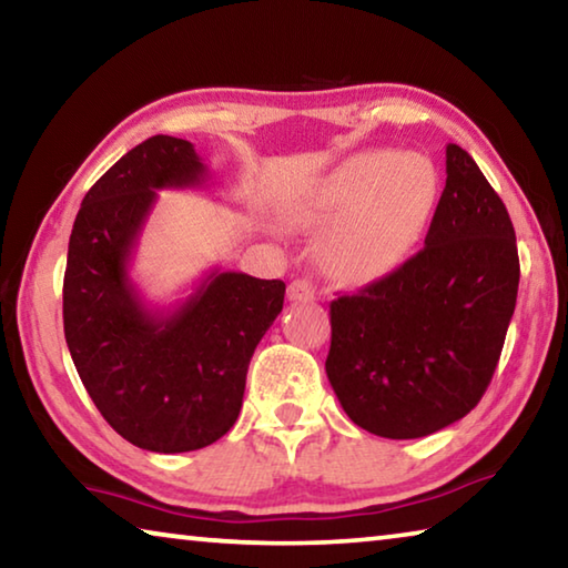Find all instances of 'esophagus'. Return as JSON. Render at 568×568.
<instances>
[{
	"label": "esophagus",
	"instance_id": "esophagus-1",
	"mask_svg": "<svg viewBox=\"0 0 568 568\" xmlns=\"http://www.w3.org/2000/svg\"><path fill=\"white\" fill-rule=\"evenodd\" d=\"M287 297H291L293 303H307L315 297V287L307 281H293L287 285Z\"/></svg>",
	"mask_w": 568,
	"mask_h": 568
}]
</instances>
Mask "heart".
<instances>
[{
	"label": "heart",
	"instance_id": "heart-1",
	"mask_svg": "<svg viewBox=\"0 0 568 568\" xmlns=\"http://www.w3.org/2000/svg\"><path fill=\"white\" fill-rule=\"evenodd\" d=\"M438 197V172L418 152L365 150L283 197L295 227L331 225L323 263L335 281L365 285L403 263L426 230Z\"/></svg>",
	"mask_w": 568,
	"mask_h": 568
}]
</instances>
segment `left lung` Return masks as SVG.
<instances>
[{
	"label": "left lung",
	"mask_w": 568,
	"mask_h": 568,
	"mask_svg": "<svg viewBox=\"0 0 568 568\" xmlns=\"http://www.w3.org/2000/svg\"><path fill=\"white\" fill-rule=\"evenodd\" d=\"M518 275L506 205L474 158L448 145L423 250L331 303L325 373L355 426L420 438L476 408L501 358Z\"/></svg>",
	"instance_id": "obj_1"
}]
</instances>
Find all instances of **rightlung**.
Segmentation results:
<instances>
[{
  "mask_svg": "<svg viewBox=\"0 0 568 568\" xmlns=\"http://www.w3.org/2000/svg\"><path fill=\"white\" fill-rule=\"evenodd\" d=\"M205 182L192 142L155 134L90 187L67 250L62 315L74 368L104 420L155 454L205 448L233 428L250 358L283 311V281L220 267L170 311L142 301L130 261L158 190Z\"/></svg>",
  "mask_w": 568,
  "mask_h": 568,
  "instance_id": "right-lung-1",
  "label": "right lung"
}]
</instances>
